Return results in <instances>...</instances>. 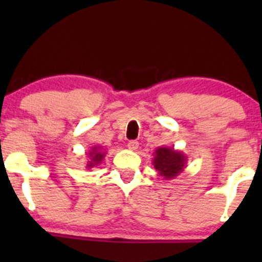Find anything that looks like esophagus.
<instances>
[{
    "instance_id": "esophagus-1",
    "label": "esophagus",
    "mask_w": 262,
    "mask_h": 262,
    "mask_svg": "<svg viewBox=\"0 0 262 262\" xmlns=\"http://www.w3.org/2000/svg\"><path fill=\"white\" fill-rule=\"evenodd\" d=\"M138 146H139V143H138V142H137V141H130V142H129V143H128V148H129V149H130V150H136L137 148H138Z\"/></svg>"
}]
</instances>
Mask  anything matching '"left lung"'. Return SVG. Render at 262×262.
I'll return each instance as SVG.
<instances>
[{"label":"left lung","mask_w":262,"mask_h":262,"mask_svg":"<svg viewBox=\"0 0 262 262\" xmlns=\"http://www.w3.org/2000/svg\"><path fill=\"white\" fill-rule=\"evenodd\" d=\"M152 155L153 167L163 180H172L186 167L187 157L181 150H176L171 147H158Z\"/></svg>","instance_id":"obj_1"}]
</instances>
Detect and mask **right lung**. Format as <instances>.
<instances>
[{
	"mask_svg": "<svg viewBox=\"0 0 262 262\" xmlns=\"http://www.w3.org/2000/svg\"><path fill=\"white\" fill-rule=\"evenodd\" d=\"M105 155H106V152H105L104 147H101V146L92 147L91 149L89 150V153H87L89 161H87V163H86V167L92 168L94 166H97L99 163H101L102 160L105 158Z\"/></svg>",
	"mask_w": 262,
	"mask_h": 262,
	"instance_id": "1",
	"label": "right lung"
}]
</instances>
